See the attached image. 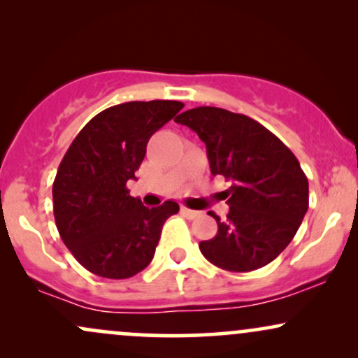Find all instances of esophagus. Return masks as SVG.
<instances>
[{
	"label": "esophagus",
	"instance_id": "1",
	"mask_svg": "<svg viewBox=\"0 0 358 358\" xmlns=\"http://www.w3.org/2000/svg\"><path fill=\"white\" fill-rule=\"evenodd\" d=\"M182 213L185 217H188V219H196V217L200 215V212L192 210V208H187V207H182Z\"/></svg>",
	"mask_w": 358,
	"mask_h": 358
}]
</instances>
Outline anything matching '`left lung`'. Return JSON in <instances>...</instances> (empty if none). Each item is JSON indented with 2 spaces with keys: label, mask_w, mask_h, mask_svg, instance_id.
Segmentation results:
<instances>
[{
  "label": "left lung",
  "mask_w": 358,
  "mask_h": 358,
  "mask_svg": "<svg viewBox=\"0 0 358 358\" xmlns=\"http://www.w3.org/2000/svg\"><path fill=\"white\" fill-rule=\"evenodd\" d=\"M207 148L210 173L231 187L227 220L200 250L217 268L249 273L274 261L293 241L308 210V178L296 156L269 129L244 114L220 108L188 109L175 119Z\"/></svg>",
  "instance_id": "left-lung-1"
}]
</instances>
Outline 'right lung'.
<instances>
[{
	"mask_svg": "<svg viewBox=\"0 0 358 358\" xmlns=\"http://www.w3.org/2000/svg\"><path fill=\"white\" fill-rule=\"evenodd\" d=\"M183 108L178 101L124 102L94 116L62 159L53 182V215L72 256L101 278L126 279L151 262L168 200L148 208L129 195L150 138Z\"/></svg>",
	"mask_w": 358,
	"mask_h": 358,
	"instance_id": "1",
	"label": "right lung"
}]
</instances>
